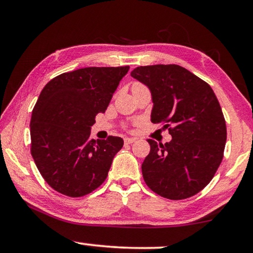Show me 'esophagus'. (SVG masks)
Returning <instances> with one entry per match:
<instances>
[{
	"label": "esophagus",
	"mask_w": 253,
	"mask_h": 253,
	"mask_svg": "<svg viewBox=\"0 0 253 253\" xmlns=\"http://www.w3.org/2000/svg\"><path fill=\"white\" fill-rule=\"evenodd\" d=\"M134 142H136V138H128V137H126V138L124 139V143H125V145H129Z\"/></svg>",
	"instance_id": "esophagus-1"
}]
</instances>
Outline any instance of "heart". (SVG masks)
Listing matches in <instances>:
<instances>
[{
  "label": "heart",
  "mask_w": 253,
  "mask_h": 253,
  "mask_svg": "<svg viewBox=\"0 0 253 253\" xmlns=\"http://www.w3.org/2000/svg\"><path fill=\"white\" fill-rule=\"evenodd\" d=\"M139 85H143V84H138V83H136V84H132V87H139Z\"/></svg>",
  "instance_id": "1"
}]
</instances>
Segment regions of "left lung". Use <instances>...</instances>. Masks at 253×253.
<instances>
[{
    "label": "left lung",
    "mask_w": 253,
    "mask_h": 253,
    "mask_svg": "<svg viewBox=\"0 0 253 253\" xmlns=\"http://www.w3.org/2000/svg\"><path fill=\"white\" fill-rule=\"evenodd\" d=\"M130 75L152 92V123L164 124L172 135L166 144L147 139L151 152L142 164L145 183L169 200L198 194L223 160L226 126L215 93L177 65L140 66Z\"/></svg>",
    "instance_id": "obj_1"
}]
</instances>
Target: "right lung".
Returning a JSON list of instances; mask_svg holds the SVG:
<instances>
[{
  "instance_id": "obj_1",
  "label": "right lung",
  "mask_w": 253,
  "mask_h": 253,
  "mask_svg": "<svg viewBox=\"0 0 253 253\" xmlns=\"http://www.w3.org/2000/svg\"><path fill=\"white\" fill-rule=\"evenodd\" d=\"M129 67H89L65 72L44 85L32 110L31 155L42 177L70 198L99 187L124 140L90 139L97 114L105 113Z\"/></svg>"
}]
</instances>
